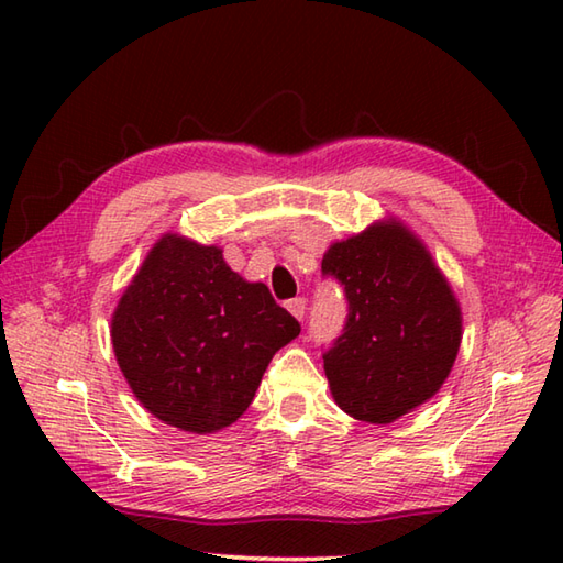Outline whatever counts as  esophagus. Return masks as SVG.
I'll return each instance as SVG.
<instances>
[{
	"label": "esophagus",
	"mask_w": 563,
	"mask_h": 563,
	"mask_svg": "<svg viewBox=\"0 0 563 563\" xmlns=\"http://www.w3.org/2000/svg\"><path fill=\"white\" fill-rule=\"evenodd\" d=\"M285 307H288V312L295 317V319H305V309H307V305H305V300H302V297H295V300H290L288 305H285Z\"/></svg>",
	"instance_id": "34e87169"
}]
</instances>
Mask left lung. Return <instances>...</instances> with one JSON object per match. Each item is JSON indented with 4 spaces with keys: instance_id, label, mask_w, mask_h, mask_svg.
<instances>
[{
    "instance_id": "left-lung-1",
    "label": "left lung",
    "mask_w": 563,
    "mask_h": 563,
    "mask_svg": "<svg viewBox=\"0 0 563 563\" xmlns=\"http://www.w3.org/2000/svg\"><path fill=\"white\" fill-rule=\"evenodd\" d=\"M321 271L349 297V321L324 353L341 409L387 426L433 399L462 343V309L426 244L397 218L333 242Z\"/></svg>"
}]
</instances>
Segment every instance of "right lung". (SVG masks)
Returning <instances> with one entry per match:
<instances>
[{
    "mask_svg": "<svg viewBox=\"0 0 563 563\" xmlns=\"http://www.w3.org/2000/svg\"><path fill=\"white\" fill-rule=\"evenodd\" d=\"M300 336L297 319L263 283H249L222 249L166 232L118 300L111 341L118 367L166 426L208 435L232 426L271 357Z\"/></svg>",
    "mask_w": 563,
    "mask_h": 563,
    "instance_id": "obj_1",
    "label": "right lung"
}]
</instances>
